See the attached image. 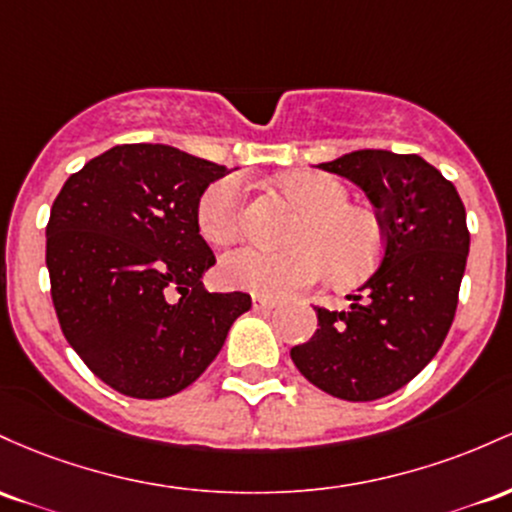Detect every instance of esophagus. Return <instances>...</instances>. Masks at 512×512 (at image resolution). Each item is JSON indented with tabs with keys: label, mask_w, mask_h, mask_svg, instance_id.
Masks as SVG:
<instances>
[{
	"label": "esophagus",
	"mask_w": 512,
	"mask_h": 512,
	"mask_svg": "<svg viewBox=\"0 0 512 512\" xmlns=\"http://www.w3.org/2000/svg\"><path fill=\"white\" fill-rule=\"evenodd\" d=\"M251 307H254V312H271L273 307H278V300H271V297H254L251 300Z\"/></svg>",
	"instance_id": "34e87169"
}]
</instances>
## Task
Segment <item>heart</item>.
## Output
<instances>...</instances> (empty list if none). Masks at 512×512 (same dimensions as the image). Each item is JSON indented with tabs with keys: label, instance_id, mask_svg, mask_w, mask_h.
Instances as JSON below:
<instances>
[{
	"label": "heart",
	"instance_id": "heart-1",
	"mask_svg": "<svg viewBox=\"0 0 512 512\" xmlns=\"http://www.w3.org/2000/svg\"><path fill=\"white\" fill-rule=\"evenodd\" d=\"M280 186L302 208L290 232L292 246L232 251L220 263L227 285L258 297H285L317 283L326 268L336 283H355L372 273L384 251V229L375 212L348 203V188L321 171H292ZM195 220L210 244H234L244 232V183L239 176L210 183L200 195Z\"/></svg>",
	"mask_w": 512,
	"mask_h": 512
}]
</instances>
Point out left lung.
Listing matches in <instances>:
<instances>
[{"mask_svg": "<svg viewBox=\"0 0 512 512\" xmlns=\"http://www.w3.org/2000/svg\"><path fill=\"white\" fill-rule=\"evenodd\" d=\"M319 169L363 188L384 251L346 312L317 307V331L290 358L321 392L375 401L409 384L450 331L469 254L467 212L457 188L418 154L358 149Z\"/></svg>", "mask_w": 512, "mask_h": 512, "instance_id": "obj_1", "label": "left lung"}]
</instances>
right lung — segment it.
I'll list each match as a JSON object with an SVG mask.
<instances>
[{"label":"right lung","mask_w":512,"mask_h":512,"mask_svg":"<svg viewBox=\"0 0 512 512\" xmlns=\"http://www.w3.org/2000/svg\"><path fill=\"white\" fill-rule=\"evenodd\" d=\"M225 166L169 145H118L57 193L45 263L60 329L108 387L164 399L208 370L246 292H208L198 200Z\"/></svg>","instance_id":"right-lung-1"}]
</instances>
